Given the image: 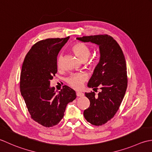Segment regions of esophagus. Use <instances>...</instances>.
<instances>
[{
	"instance_id": "1",
	"label": "esophagus",
	"mask_w": 152,
	"mask_h": 152,
	"mask_svg": "<svg viewBox=\"0 0 152 152\" xmlns=\"http://www.w3.org/2000/svg\"><path fill=\"white\" fill-rule=\"evenodd\" d=\"M76 94L78 97H81V96H84V94H83V92H77Z\"/></svg>"
}]
</instances>
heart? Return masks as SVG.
Wrapping results in <instances>:
<instances>
[{"instance_id":"b5f03b06","label":"heart","mask_w":152,"mask_h":152,"mask_svg":"<svg viewBox=\"0 0 152 152\" xmlns=\"http://www.w3.org/2000/svg\"><path fill=\"white\" fill-rule=\"evenodd\" d=\"M72 50L77 58L81 61H86L91 55V48L82 42H76L72 46ZM62 61V56L59 55L57 58V66L60 68ZM87 79L86 74L83 73H73L66 79L68 85L75 89H80L83 87V83Z\"/></svg>"}]
</instances>
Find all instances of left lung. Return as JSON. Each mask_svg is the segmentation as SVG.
Returning a JSON list of instances; mask_svg holds the SVG:
<instances>
[{
    "label": "left lung",
    "mask_w": 152,
    "mask_h": 152,
    "mask_svg": "<svg viewBox=\"0 0 152 152\" xmlns=\"http://www.w3.org/2000/svg\"><path fill=\"white\" fill-rule=\"evenodd\" d=\"M82 42L99 46L100 61L90 79L89 88L101 92H86L90 106L84 111L85 119L92 125L101 126L112 119L118 111L127 88V72L125 56L120 46L112 37L98 35L78 37Z\"/></svg>",
    "instance_id": "obj_1"
}]
</instances>
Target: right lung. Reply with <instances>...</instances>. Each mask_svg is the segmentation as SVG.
<instances>
[{"mask_svg": "<svg viewBox=\"0 0 152 152\" xmlns=\"http://www.w3.org/2000/svg\"><path fill=\"white\" fill-rule=\"evenodd\" d=\"M66 38L42 40L27 52L21 68L20 88L31 119L45 127L58 125L67 104L76 98L75 91L65 85L56 94L50 80L57 73V56Z\"/></svg>", "mask_w": 152, "mask_h": 152, "instance_id": "obj_1", "label": "right lung"}]
</instances>
